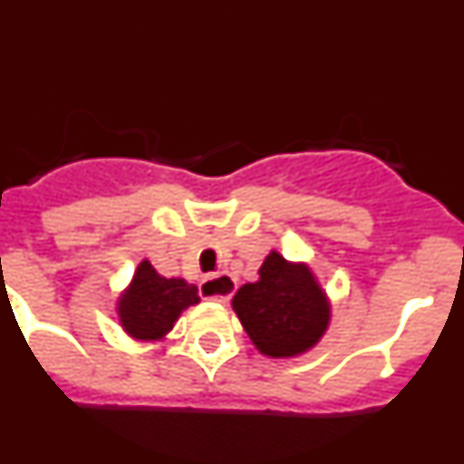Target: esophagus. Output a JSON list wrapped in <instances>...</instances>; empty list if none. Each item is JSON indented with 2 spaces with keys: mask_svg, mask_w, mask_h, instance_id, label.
Wrapping results in <instances>:
<instances>
[{
  "mask_svg": "<svg viewBox=\"0 0 464 464\" xmlns=\"http://www.w3.org/2000/svg\"><path fill=\"white\" fill-rule=\"evenodd\" d=\"M237 283L229 274H216V276H207L199 283V295L204 299L218 302V304H227L229 297L235 295Z\"/></svg>",
  "mask_w": 464,
  "mask_h": 464,
  "instance_id": "1",
  "label": "esophagus"
}]
</instances>
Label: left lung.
Listing matches in <instances>:
<instances>
[{"instance_id": "left-lung-1", "label": "left lung", "mask_w": 464, "mask_h": 464, "mask_svg": "<svg viewBox=\"0 0 464 464\" xmlns=\"http://www.w3.org/2000/svg\"><path fill=\"white\" fill-rule=\"evenodd\" d=\"M232 309L262 355L274 360L309 353L325 337L332 302L306 262H290L269 251L257 281L244 283Z\"/></svg>"}]
</instances>
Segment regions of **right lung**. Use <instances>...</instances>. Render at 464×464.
Masks as SVG:
<instances>
[{
  "instance_id": "1",
  "label": "right lung",
  "mask_w": 464,
  "mask_h": 464,
  "mask_svg": "<svg viewBox=\"0 0 464 464\" xmlns=\"http://www.w3.org/2000/svg\"><path fill=\"white\" fill-rule=\"evenodd\" d=\"M195 304H199L195 283L162 276L149 260H141L132 281L118 295L116 314L127 337L153 343L165 342L183 311Z\"/></svg>"
}]
</instances>
